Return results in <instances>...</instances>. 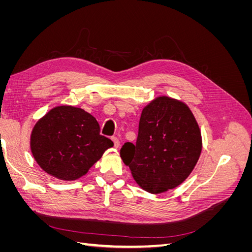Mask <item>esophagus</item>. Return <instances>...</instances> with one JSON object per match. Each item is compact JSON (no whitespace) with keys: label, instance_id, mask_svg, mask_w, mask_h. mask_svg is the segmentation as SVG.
<instances>
[{"label":"esophagus","instance_id":"esophagus-1","mask_svg":"<svg viewBox=\"0 0 252 252\" xmlns=\"http://www.w3.org/2000/svg\"><path fill=\"white\" fill-rule=\"evenodd\" d=\"M112 141L114 144V147L118 148L120 146V140L117 138V136H112Z\"/></svg>","mask_w":252,"mask_h":252}]
</instances>
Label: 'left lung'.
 <instances>
[{
	"mask_svg": "<svg viewBox=\"0 0 252 252\" xmlns=\"http://www.w3.org/2000/svg\"><path fill=\"white\" fill-rule=\"evenodd\" d=\"M201 151L202 135L191 110L181 101L158 96L142 111L136 143H125L120 155L144 190L162 193L188 178Z\"/></svg>",
	"mask_w": 252,
	"mask_h": 252,
	"instance_id": "obj_1",
	"label": "left lung"
}]
</instances>
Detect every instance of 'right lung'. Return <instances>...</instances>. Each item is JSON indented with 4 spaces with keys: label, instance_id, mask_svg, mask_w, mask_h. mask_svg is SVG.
I'll return each instance as SVG.
<instances>
[{
    "label": "right lung",
    "instance_id": "right-lung-1",
    "mask_svg": "<svg viewBox=\"0 0 252 252\" xmlns=\"http://www.w3.org/2000/svg\"><path fill=\"white\" fill-rule=\"evenodd\" d=\"M113 142L100 133L94 117L73 106H58L36 122L30 148L36 163L63 181L85 175Z\"/></svg>",
    "mask_w": 252,
    "mask_h": 252
}]
</instances>
